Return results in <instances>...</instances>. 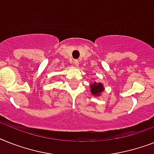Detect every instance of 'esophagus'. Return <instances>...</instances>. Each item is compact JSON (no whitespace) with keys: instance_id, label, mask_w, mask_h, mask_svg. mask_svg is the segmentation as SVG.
I'll return each mask as SVG.
<instances>
[{"instance_id":"34e87169","label":"esophagus","mask_w":154,"mask_h":154,"mask_svg":"<svg viewBox=\"0 0 154 154\" xmlns=\"http://www.w3.org/2000/svg\"><path fill=\"white\" fill-rule=\"evenodd\" d=\"M73 63H74V64L76 65V66H78V65H79V61H78V60H77V59L73 60Z\"/></svg>"}]
</instances>
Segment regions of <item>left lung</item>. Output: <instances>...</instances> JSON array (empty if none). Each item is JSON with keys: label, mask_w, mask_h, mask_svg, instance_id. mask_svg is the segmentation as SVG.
<instances>
[{"label": "left lung", "mask_w": 154, "mask_h": 154, "mask_svg": "<svg viewBox=\"0 0 154 154\" xmlns=\"http://www.w3.org/2000/svg\"><path fill=\"white\" fill-rule=\"evenodd\" d=\"M90 91L92 92V94L94 97H100L101 93L104 91V87L103 85L101 82H98L94 81L93 83L90 84Z\"/></svg>", "instance_id": "8db88e82"}]
</instances>
